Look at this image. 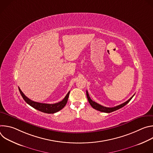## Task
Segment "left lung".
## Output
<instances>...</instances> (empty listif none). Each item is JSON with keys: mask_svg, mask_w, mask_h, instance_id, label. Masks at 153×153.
Returning a JSON list of instances; mask_svg holds the SVG:
<instances>
[{"mask_svg": "<svg viewBox=\"0 0 153 153\" xmlns=\"http://www.w3.org/2000/svg\"><path fill=\"white\" fill-rule=\"evenodd\" d=\"M134 96V94L131 97L129 100H128L127 101H126L125 102L118 105V106H114V107H112V108H109V107H105V106H103L96 102H95L94 101H93L90 97L89 96V94L88 93V91H86V96H87V99H88V100L90 103V104L91 105V106L94 108L95 110H97L99 111H101V112H103V113H111L113 111H116L117 110H119V109L123 107L125 105H126L131 100V99L133 97V96Z\"/></svg>", "mask_w": 153, "mask_h": 153, "instance_id": "8db88e82", "label": "left lung"}]
</instances>
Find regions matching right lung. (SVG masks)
I'll list each match as a JSON object with an SVG mask.
<instances>
[{"instance_id": "right-lung-1", "label": "right lung", "mask_w": 153, "mask_h": 153, "mask_svg": "<svg viewBox=\"0 0 153 153\" xmlns=\"http://www.w3.org/2000/svg\"><path fill=\"white\" fill-rule=\"evenodd\" d=\"M19 90L20 91V93L22 96V97H23L24 100L31 106L33 107L34 108L36 109V110L42 111L43 113H48V114H53L55 113L60 110H61L66 105L68 99L69 97L70 94V91L68 93V94L66 95V96L65 97V98L60 102L54 103V104H49V103H39V102H36L34 101H33L28 99L23 93L21 91L20 88L19 87Z\"/></svg>"}]
</instances>
